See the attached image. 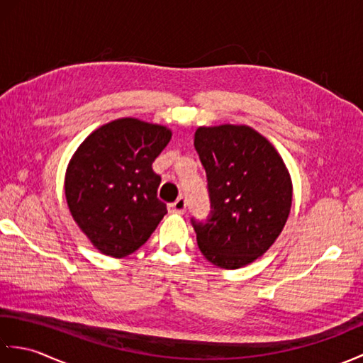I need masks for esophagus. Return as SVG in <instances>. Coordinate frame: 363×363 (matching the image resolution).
Masks as SVG:
<instances>
[{
	"label": "esophagus",
	"instance_id": "1",
	"mask_svg": "<svg viewBox=\"0 0 363 363\" xmlns=\"http://www.w3.org/2000/svg\"><path fill=\"white\" fill-rule=\"evenodd\" d=\"M187 209V199L184 196H179L174 203L169 204V211L176 213H184Z\"/></svg>",
	"mask_w": 363,
	"mask_h": 363
}]
</instances>
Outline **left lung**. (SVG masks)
<instances>
[{"label":"left lung","mask_w":363,"mask_h":363,"mask_svg":"<svg viewBox=\"0 0 363 363\" xmlns=\"http://www.w3.org/2000/svg\"><path fill=\"white\" fill-rule=\"evenodd\" d=\"M195 150L206 169L211 212L191 217L203 256L235 269L260 257L284 229L291 182L279 154L248 126L199 128Z\"/></svg>","instance_id":"left-lung-1"}]
</instances>
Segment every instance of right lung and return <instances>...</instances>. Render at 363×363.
<instances>
[{"label":"right lung","mask_w":363,"mask_h":363,"mask_svg":"<svg viewBox=\"0 0 363 363\" xmlns=\"http://www.w3.org/2000/svg\"><path fill=\"white\" fill-rule=\"evenodd\" d=\"M164 126L121 118L90 134L68 165L65 196L74 221L103 254L135 252L167 213L152 162L168 145Z\"/></svg>","instance_id":"add662e5"}]
</instances>
